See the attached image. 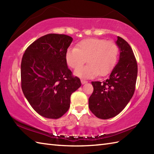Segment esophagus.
<instances>
[{
    "label": "esophagus",
    "mask_w": 154,
    "mask_h": 154,
    "mask_svg": "<svg viewBox=\"0 0 154 154\" xmlns=\"http://www.w3.org/2000/svg\"><path fill=\"white\" fill-rule=\"evenodd\" d=\"M81 83H82V84H85V83H87V81L84 80V79H81Z\"/></svg>",
    "instance_id": "esophagus-1"
}]
</instances>
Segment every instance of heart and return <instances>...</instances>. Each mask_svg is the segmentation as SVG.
Returning <instances> with one entry per match:
<instances>
[{"label":"heart","mask_w":154,"mask_h":154,"mask_svg":"<svg viewBox=\"0 0 154 154\" xmlns=\"http://www.w3.org/2000/svg\"><path fill=\"white\" fill-rule=\"evenodd\" d=\"M119 48L112 41L88 38L79 42L76 48H69L65 53V61L69 67L77 69L85 63L86 66L75 71L77 77L91 79L100 75L104 76L112 70L117 62Z\"/></svg>","instance_id":"b5f03b06"}]
</instances>
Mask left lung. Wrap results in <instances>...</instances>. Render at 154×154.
I'll list each match as a JSON object with an SVG mask.
<instances>
[{"instance_id":"left-lung-1","label":"left lung","mask_w":154,"mask_h":154,"mask_svg":"<svg viewBox=\"0 0 154 154\" xmlns=\"http://www.w3.org/2000/svg\"><path fill=\"white\" fill-rule=\"evenodd\" d=\"M120 60L109 77L103 82L92 81L93 92L89 99V108L97 118L109 119L126 107L135 91L138 65L132 48L118 36Z\"/></svg>"}]
</instances>
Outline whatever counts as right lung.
<instances>
[{
	"mask_svg": "<svg viewBox=\"0 0 154 154\" xmlns=\"http://www.w3.org/2000/svg\"><path fill=\"white\" fill-rule=\"evenodd\" d=\"M69 35L49 34L26 48L21 62V87L35 112L57 119L67 112L71 94L81 87L79 77L67 67L65 53Z\"/></svg>",
	"mask_w": 154,
	"mask_h": 154,
	"instance_id": "1",
	"label": "right lung"
}]
</instances>
